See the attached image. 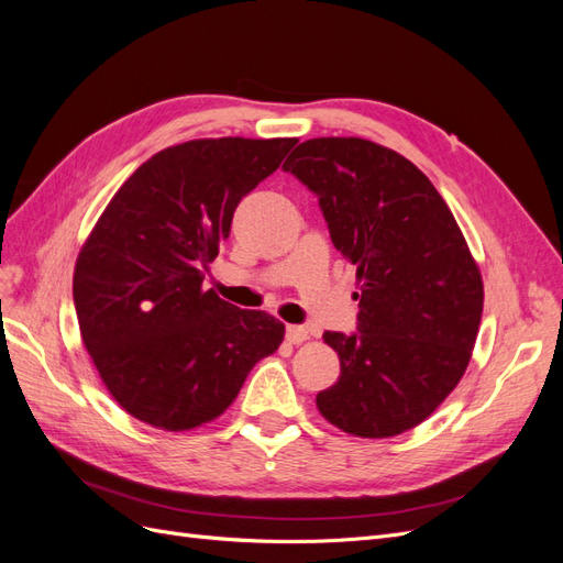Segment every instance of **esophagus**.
Segmentation results:
<instances>
[{"instance_id":"1","label":"esophagus","mask_w":563,"mask_h":563,"mask_svg":"<svg viewBox=\"0 0 563 563\" xmlns=\"http://www.w3.org/2000/svg\"><path fill=\"white\" fill-rule=\"evenodd\" d=\"M286 340L291 345H300V343H305V340H308V329H302V327H288L286 329Z\"/></svg>"}]
</instances>
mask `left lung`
<instances>
[{
	"label": "left lung",
	"mask_w": 563,
	"mask_h": 563,
	"mask_svg": "<svg viewBox=\"0 0 563 563\" xmlns=\"http://www.w3.org/2000/svg\"><path fill=\"white\" fill-rule=\"evenodd\" d=\"M317 195L331 242L356 267V331L323 333L340 378L319 413L364 439L430 418L463 378L484 284L451 209L416 164L364 139H312L286 159Z\"/></svg>",
	"instance_id": "obj_1"
}]
</instances>
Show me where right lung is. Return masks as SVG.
<instances>
[{"mask_svg": "<svg viewBox=\"0 0 563 563\" xmlns=\"http://www.w3.org/2000/svg\"><path fill=\"white\" fill-rule=\"evenodd\" d=\"M296 139H203L166 147L119 187L75 265L81 340L114 401L152 428L211 422L284 323L203 291L236 203Z\"/></svg>", "mask_w": 563, "mask_h": 563, "instance_id": "add662e5", "label": "right lung"}]
</instances>
